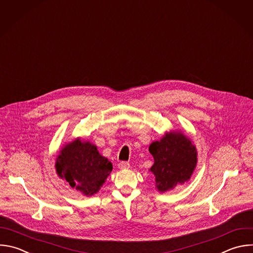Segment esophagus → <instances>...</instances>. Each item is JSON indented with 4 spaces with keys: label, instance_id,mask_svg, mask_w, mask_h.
<instances>
[{
    "label": "esophagus",
    "instance_id": "34e87169",
    "mask_svg": "<svg viewBox=\"0 0 253 253\" xmlns=\"http://www.w3.org/2000/svg\"><path fill=\"white\" fill-rule=\"evenodd\" d=\"M129 167H130V164H129L128 162H124V161H122V162H120V163L118 164V168H119V169H121V170L128 169Z\"/></svg>",
    "mask_w": 253,
    "mask_h": 253
}]
</instances>
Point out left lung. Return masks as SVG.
Instances as JSON below:
<instances>
[{
  "instance_id": "left-lung-1",
  "label": "left lung",
  "mask_w": 253,
  "mask_h": 253,
  "mask_svg": "<svg viewBox=\"0 0 253 253\" xmlns=\"http://www.w3.org/2000/svg\"><path fill=\"white\" fill-rule=\"evenodd\" d=\"M149 152L154 158L153 173L156 189L165 193L189 181L198 163V152L190 138L178 131L167 132L153 142Z\"/></svg>"
}]
</instances>
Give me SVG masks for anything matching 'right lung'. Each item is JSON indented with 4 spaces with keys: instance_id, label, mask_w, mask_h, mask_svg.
<instances>
[{
    "instance_id": "right-lung-1",
    "label": "right lung",
    "mask_w": 253,
    "mask_h": 253,
    "mask_svg": "<svg viewBox=\"0 0 253 253\" xmlns=\"http://www.w3.org/2000/svg\"><path fill=\"white\" fill-rule=\"evenodd\" d=\"M112 169V163L99 154L95 145L79 138L66 144L55 162L58 177L86 197L100 190Z\"/></svg>"
}]
</instances>
